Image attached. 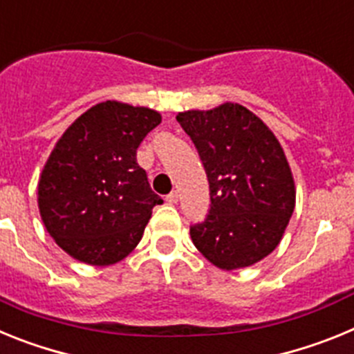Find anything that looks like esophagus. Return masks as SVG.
I'll use <instances>...</instances> for the list:
<instances>
[{
	"instance_id": "1",
	"label": "esophagus",
	"mask_w": 354,
	"mask_h": 354,
	"mask_svg": "<svg viewBox=\"0 0 354 354\" xmlns=\"http://www.w3.org/2000/svg\"><path fill=\"white\" fill-rule=\"evenodd\" d=\"M167 202L168 204H177L179 202V193L171 192L170 195H167Z\"/></svg>"
}]
</instances>
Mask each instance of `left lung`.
<instances>
[{"mask_svg": "<svg viewBox=\"0 0 354 354\" xmlns=\"http://www.w3.org/2000/svg\"><path fill=\"white\" fill-rule=\"evenodd\" d=\"M177 122L198 150L211 192L209 214L189 227L193 245L227 271L268 257L296 204L292 174L277 136L234 102L184 111Z\"/></svg>", "mask_w": 354, "mask_h": 354, "instance_id": "obj_1", "label": "left lung"}]
</instances>
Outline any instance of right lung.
I'll return each mask as SVG.
<instances>
[{
	"instance_id": "obj_1",
	"label": "right lung",
	"mask_w": 354,
	"mask_h": 354,
	"mask_svg": "<svg viewBox=\"0 0 354 354\" xmlns=\"http://www.w3.org/2000/svg\"><path fill=\"white\" fill-rule=\"evenodd\" d=\"M161 124L154 109L106 101L62 134L39 180V211L64 252L109 266L140 243L161 196L150 189L136 150Z\"/></svg>"
}]
</instances>
